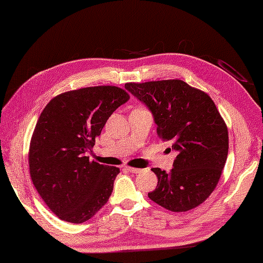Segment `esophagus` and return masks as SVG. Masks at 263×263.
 <instances>
[{"label": "esophagus", "instance_id": "obj_1", "mask_svg": "<svg viewBox=\"0 0 263 263\" xmlns=\"http://www.w3.org/2000/svg\"><path fill=\"white\" fill-rule=\"evenodd\" d=\"M125 168L130 172V173H135V174H138V173H141L142 170L140 168H136V167H131V166H126Z\"/></svg>", "mask_w": 263, "mask_h": 263}]
</instances>
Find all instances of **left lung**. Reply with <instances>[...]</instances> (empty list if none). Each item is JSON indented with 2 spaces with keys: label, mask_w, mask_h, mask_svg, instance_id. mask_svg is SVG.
Masks as SVG:
<instances>
[{
  "label": "left lung",
  "mask_w": 263,
  "mask_h": 263,
  "mask_svg": "<svg viewBox=\"0 0 263 263\" xmlns=\"http://www.w3.org/2000/svg\"><path fill=\"white\" fill-rule=\"evenodd\" d=\"M148 106L157 135L177 153L173 168H153L158 184L148 197L163 208L191 210L216 189L228 155V130L208 95L178 79L125 83Z\"/></svg>",
  "instance_id": "obj_1"
}]
</instances>
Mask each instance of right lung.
<instances>
[{
    "instance_id": "add662e5",
    "label": "right lung",
    "mask_w": 263,
    "mask_h": 263,
    "mask_svg": "<svg viewBox=\"0 0 263 263\" xmlns=\"http://www.w3.org/2000/svg\"><path fill=\"white\" fill-rule=\"evenodd\" d=\"M128 99L119 87H87L58 95L43 109L30 140L29 172L60 219L85 222L108 201L120 168L86 155L108 117Z\"/></svg>"
}]
</instances>
